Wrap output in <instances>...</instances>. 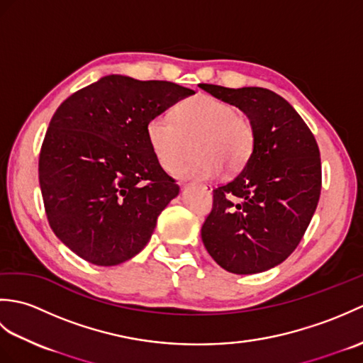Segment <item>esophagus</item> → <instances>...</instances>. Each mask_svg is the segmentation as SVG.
Returning <instances> with one entry per match:
<instances>
[{
    "label": "esophagus",
    "mask_w": 363,
    "mask_h": 363,
    "mask_svg": "<svg viewBox=\"0 0 363 363\" xmlns=\"http://www.w3.org/2000/svg\"><path fill=\"white\" fill-rule=\"evenodd\" d=\"M199 187H201L206 191V194H211V191H212L211 184H201V186H199Z\"/></svg>",
    "instance_id": "obj_1"
}]
</instances>
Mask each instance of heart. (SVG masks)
Returning <instances> with one entry per match:
<instances>
[{
    "mask_svg": "<svg viewBox=\"0 0 363 363\" xmlns=\"http://www.w3.org/2000/svg\"><path fill=\"white\" fill-rule=\"evenodd\" d=\"M173 117L152 115L145 128L154 157L167 172L181 164L194 140L198 156L176 169L182 179H209L221 174L225 167L228 172H238L250 160L254 129L233 104L199 94L177 104Z\"/></svg>",
    "mask_w": 363,
    "mask_h": 363,
    "instance_id": "b5f03b06",
    "label": "heart"
}]
</instances>
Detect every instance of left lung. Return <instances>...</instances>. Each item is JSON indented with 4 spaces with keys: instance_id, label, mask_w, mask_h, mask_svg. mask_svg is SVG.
Listing matches in <instances>:
<instances>
[{
    "instance_id": "left-lung-1",
    "label": "left lung",
    "mask_w": 363,
    "mask_h": 363,
    "mask_svg": "<svg viewBox=\"0 0 363 363\" xmlns=\"http://www.w3.org/2000/svg\"><path fill=\"white\" fill-rule=\"evenodd\" d=\"M246 113L254 148L233 181L213 190L201 228L207 252L229 273L254 274L295 251L317 209L321 159L309 126L274 91L199 84Z\"/></svg>"
}]
</instances>
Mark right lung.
<instances>
[{
	"instance_id": "right-lung-1",
	"label": "right lung",
	"mask_w": 363,
	"mask_h": 363,
	"mask_svg": "<svg viewBox=\"0 0 363 363\" xmlns=\"http://www.w3.org/2000/svg\"><path fill=\"white\" fill-rule=\"evenodd\" d=\"M195 91L109 74L68 96L46 130L38 182L52 233L84 260L112 267L150 242L179 194L146 140V123Z\"/></svg>"
}]
</instances>
